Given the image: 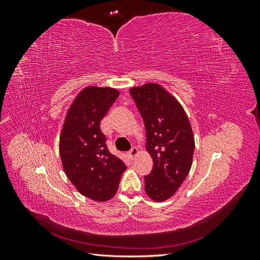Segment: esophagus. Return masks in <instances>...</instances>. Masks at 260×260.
<instances>
[{"mask_svg":"<svg viewBox=\"0 0 260 260\" xmlns=\"http://www.w3.org/2000/svg\"><path fill=\"white\" fill-rule=\"evenodd\" d=\"M138 155V148L137 147H132L130 151H129V153H128V156H129V158L130 159H135V157Z\"/></svg>","mask_w":260,"mask_h":260,"instance_id":"1","label":"esophagus"}]
</instances>
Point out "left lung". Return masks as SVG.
I'll return each instance as SVG.
<instances>
[{"label":"left lung","instance_id":"left-lung-1","mask_svg":"<svg viewBox=\"0 0 260 260\" xmlns=\"http://www.w3.org/2000/svg\"><path fill=\"white\" fill-rule=\"evenodd\" d=\"M146 130V151L153 169L144 177L145 192L164 202L183 183L192 166L195 148L191 123L179 102L156 83L130 89Z\"/></svg>","mask_w":260,"mask_h":260}]
</instances>
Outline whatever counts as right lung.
<instances>
[{"instance_id": "right-lung-1", "label": "right lung", "mask_w": 260, "mask_h": 260, "mask_svg": "<svg viewBox=\"0 0 260 260\" xmlns=\"http://www.w3.org/2000/svg\"><path fill=\"white\" fill-rule=\"evenodd\" d=\"M119 92L89 86L76 98L67 113L59 138V154L68 179L85 198L111 200L118 190L123 161L108 151L100 122Z\"/></svg>"}]
</instances>
